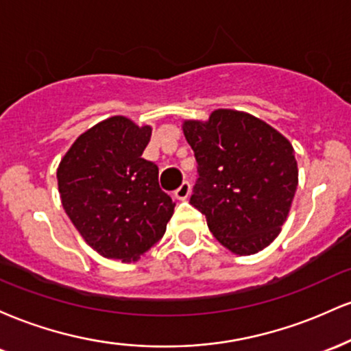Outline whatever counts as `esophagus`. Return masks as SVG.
Here are the masks:
<instances>
[{
    "label": "esophagus",
    "instance_id": "1",
    "mask_svg": "<svg viewBox=\"0 0 351 351\" xmlns=\"http://www.w3.org/2000/svg\"><path fill=\"white\" fill-rule=\"evenodd\" d=\"M189 193H191V184H189L188 181H183V183H181V186L175 191V196L178 199H188Z\"/></svg>",
    "mask_w": 351,
    "mask_h": 351
}]
</instances>
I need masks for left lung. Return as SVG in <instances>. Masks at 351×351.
Masks as SVG:
<instances>
[{"instance_id":"1","label":"left lung","mask_w":351,"mask_h":351,"mask_svg":"<svg viewBox=\"0 0 351 351\" xmlns=\"http://www.w3.org/2000/svg\"><path fill=\"white\" fill-rule=\"evenodd\" d=\"M199 178L189 203L224 247L249 256L267 247L287 219L299 184L291 142L245 112L217 108L184 120Z\"/></svg>"}]
</instances>
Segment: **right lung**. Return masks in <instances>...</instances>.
Returning <instances> with one entry per match:
<instances>
[{"label":"right lung","mask_w":351,"mask_h":351,"mask_svg":"<svg viewBox=\"0 0 351 351\" xmlns=\"http://www.w3.org/2000/svg\"><path fill=\"white\" fill-rule=\"evenodd\" d=\"M150 136L148 125L110 117L84 132L59 163L62 206L84 241L107 259H140L173 216L158 167L142 158Z\"/></svg>","instance_id":"add662e5"}]
</instances>
